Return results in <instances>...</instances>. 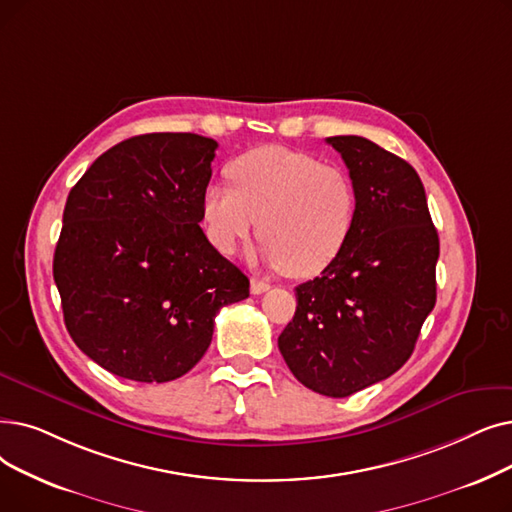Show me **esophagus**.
Returning a JSON list of instances; mask_svg holds the SVG:
<instances>
[{
	"label": "esophagus",
	"mask_w": 512,
	"mask_h": 512,
	"mask_svg": "<svg viewBox=\"0 0 512 512\" xmlns=\"http://www.w3.org/2000/svg\"><path fill=\"white\" fill-rule=\"evenodd\" d=\"M265 291H270V282L259 280V278H253V280H251V293H253V295H261V293H265Z\"/></svg>",
	"instance_id": "34e87169"
}]
</instances>
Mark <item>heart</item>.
I'll list each match as a JSON object with an SVG mask.
<instances>
[{
    "label": "heart",
    "instance_id": "heart-1",
    "mask_svg": "<svg viewBox=\"0 0 512 512\" xmlns=\"http://www.w3.org/2000/svg\"><path fill=\"white\" fill-rule=\"evenodd\" d=\"M228 184L203 194V226L213 247L230 255L257 232L263 257L293 278L324 272L351 236L358 198L351 177L311 154L261 146L238 157Z\"/></svg>",
    "mask_w": 512,
    "mask_h": 512
}]
</instances>
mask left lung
<instances>
[{"label": "left lung", "instance_id": "1", "mask_svg": "<svg viewBox=\"0 0 512 512\" xmlns=\"http://www.w3.org/2000/svg\"><path fill=\"white\" fill-rule=\"evenodd\" d=\"M326 142L341 152L358 209L341 255L295 288L278 349L307 389L347 397L408 362L437 299L439 236L410 163L360 136Z\"/></svg>", "mask_w": 512, "mask_h": 512}]
</instances>
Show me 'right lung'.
<instances>
[{"mask_svg":"<svg viewBox=\"0 0 512 512\" xmlns=\"http://www.w3.org/2000/svg\"><path fill=\"white\" fill-rule=\"evenodd\" d=\"M217 142L144 133L106 150L73 186L54 253L64 324L104 370L180 379L211 345L249 278L201 230Z\"/></svg>","mask_w":512,"mask_h":512,"instance_id":"add662e5","label":"right lung"}]
</instances>
